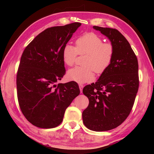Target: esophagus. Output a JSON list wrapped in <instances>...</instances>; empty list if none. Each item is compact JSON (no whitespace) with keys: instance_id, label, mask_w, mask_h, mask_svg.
Listing matches in <instances>:
<instances>
[{"instance_id":"obj_1","label":"esophagus","mask_w":154,"mask_h":154,"mask_svg":"<svg viewBox=\"0 0 154 154\" xmlns=\"http://www.w3.org/2000/svg\"><path fill=\"white\" fill-rule=\"evenodd\" d=\"M79 89H80V91H81V93H82L83 85H81V84H79Z\"/></svg>"}]
</instances>
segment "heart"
<instances>
[{
  "instance_id": "1",
  "label": "heart",
  "mask_w": 154,
  "mask_h": 154,
  "mask_svg": "<svg viewBox=\"0 0 154 154\" xmlns=\"http://www.w3.org/2000/svg\"><path fill=\"white\" fill-rule=\"evenodd\" d=\"M76 47L66 44L62 51L63 61L67 66H72L77 55H86L83 65L68 70L67 78L78 83L91 82L94 79V71L97 74L104 73L112 61L114 48L110 43H103V40L94 32L81 35L75 42Z\"/></svg>"
}]
</instances>
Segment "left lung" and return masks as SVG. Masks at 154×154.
Here are the masks:
<instances>
[{"mask_svg": "<svg viewBox=\"0 0 154 154\" xmlns=\"http://www.w3.org/2000/svg\"><path fill=\"white\" fill-rule=\"evenodd\" d=\"M109 39L114 48L112 61L95 83L83 88L89 103L83 110V124L96 132L120 125L128 116L139 87L138 63L129 42L114 28L94 26Z\"/></svg>", "mask_w": 154, "mask_h": 154, "instance_id": "left-lung-1", "label": "left lung"}]
</instances>
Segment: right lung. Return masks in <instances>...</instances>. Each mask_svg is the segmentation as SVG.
I'll list each match as a JSON object with an SVG mask.
<instances>
[{
	"label": "right lung",
	"mask_w": 154,
	"mask_h": 154,
	"mask_svg": "<svg viewBox=\"0 0 154 154\" xmlns=\"http://www.w3.org/2000/svg\"><path fill=\"white\" fill-rule=\"evenodd\" d=\"M81 25L45 29L23 51L16 76L18 103L26 119L38 128L60 125L65 110L80 93L74 81L55 83L65 74L63 49Z\"/></svg>",
	"instance_id": "right-lung-1"
}]
</instances>
